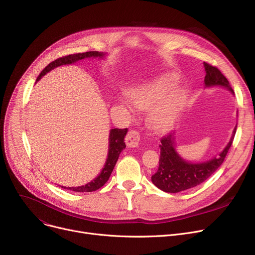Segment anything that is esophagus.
Listing matches in <instances>:
<instances>
[{
	"label": "esophagus",
	"instance_id": "1",
	"mask_svg": "<svg viewBox=\"0 0 255 255\" xmlns=\"http://www.w3.org/2000/svg\"><path fill=\"white\" fill-rule=\"evenodd\" d=\"M139 139H140L139 133L135 130L129 131L125 137L126 144L129 146V148H136V146H138Z\"/></svg>",
	"mask_w": 255,
	"mask_h": 255
}]
</instances>
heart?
Segmentation results:
<instances>
[{
  "label": "heart",
  "mask_w": 255,
  "mask_h": 255,
  "mask_svg": "<svg viewBox=\"0 0 255 255\" xmlns=\"http://www.w3.org/2000/svg\"><path fill=\"white\" fill-rule=\"evenodd\" d=\"M179 85V78L176 75H167L150 84H142L129 89V97L136 109L145 111L156 103L162 102L149 111L146 124L156 131L168 129L175 123L176 119L187 100V93L184 90L171 93ZM130 100L125 96H118L117 101L126 109H130Z\"/></svg>",
  "instance_id": "1"
}]
</instances>
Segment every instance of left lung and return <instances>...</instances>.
I'll use <instances>...</instances> for the list:
<instances>
[{"mask_svg":"<svg viewBox=\"0 0 255 255\" xmlns=\"http://www.w3.org/2000/svg\"><path fill=\"white\" fill-rule=\"evenodd\" d=\"M206 69L205 85L206 87L220 86L229 89L232 93V89L229 80L221 73V71L215 66L209 63H204ZM236 134V128L233 136L219 154L218 157H214L209 161L202 163L187 162L182 159L175 149V132H169L167 135L161 138L160 148V159L158 170L152 176L153 184L164 192L177 193L202 184L209 179L223 163L224 159L229 153V150L233 143Z\"/></svg>","mask_w":255,"mask_h":255,"instance_id":"obj_1","label":"left lung"}]
</instances>
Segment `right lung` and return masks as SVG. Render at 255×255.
Instances as JSON below:
<instances>
[{
	"instance_id": "right-lung-1",
	"label": "right lung",
	"mask_w": 255,
	"mask_h": 255,
	"mask_svg": "<svg viewBox=\"0 0 255 255\" xmlns=\"http://www.w3.org/2000/svg\"><path fill=\"white\" fill-rule=\"evenodd\" d=\"M104 53L103 52H99V51H87V52H83V53H73V55H68L65 56L62 58H59L55 61H52L51 63H49L45 68L40 72L37 80H39L43 75H45L47 72H49L50 70H52L56 67L62 66V65H68V64H72L75 63L79 60H84L87 58H103ZM128 129H112L110 132V144H109V155H107V159L104 167L102 168L101 172L99 173V176L95 179L91 181L90 183L84 185V186H79V187H64L61 186L62 188L64 189H68V190H72L75 192H92V191H96L99 188L109 181L113 169L118 161L119 156L125 148L126 144L124 142V138L126 136Z\"/></svg>"
}]
</instances>
